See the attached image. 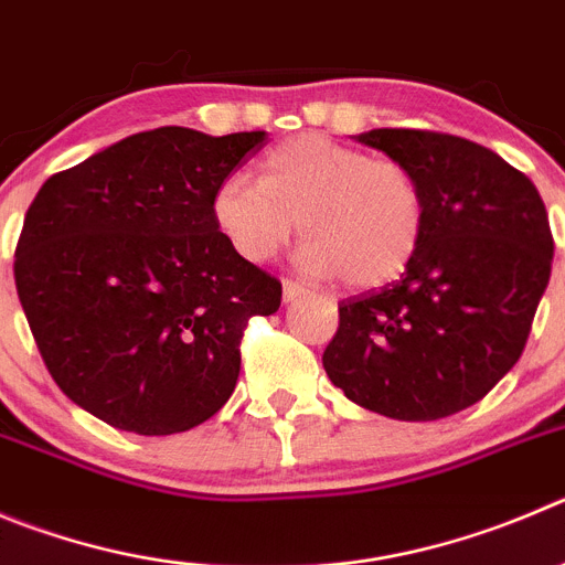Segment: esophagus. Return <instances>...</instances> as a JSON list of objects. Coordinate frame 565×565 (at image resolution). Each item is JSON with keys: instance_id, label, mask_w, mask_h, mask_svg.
<instances>
[{"instance_id": "34e87169", "label": "esophagus", "mask_w": 565, "mask_h": 565, "mask_svg": "<svg viewBox=\"0 0 565 565\" xmlns=\"http://www.w3.org/2000/svg\"><path fill=\"white\" fill-rule=\"evenodd\" d=\"M309 289L303 287L300 281H295V278H284V300H295L300 298V295H307Z\"/></svg>"}]
</instances>
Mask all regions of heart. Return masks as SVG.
I'll list each match as a JSON object with an SVG mask.
<instances>
[{
  "mask_svg": "<svg viewBox=\"0 0 565 565\" xmlns=\"http://www.w3.org/2000/svg\"><path fill=\"white\" fill-rule=\"evenodd\" d=\"M214 223L247 262H270L295 231L307 236L300 265L379 287L402 276L426 234L424 183L402 158H373L323 134H300L273 147L262 178L234 172L211 200Z\"/></svg>",
  "mask_w": 565,
  "mask_h": 565,
  "instance_id": "b5f03b06",
  "label": "heart"
}]
</instances>
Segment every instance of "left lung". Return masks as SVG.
<instances>
[{
	"instance_id": "8db88e82",
	"label": "left lung",
	"mask_w": 565,
	"mask_h": 565,
	"mask_svg": "<svg viewBox=\"0 0 565 565\" xmlns=\"http://www.w3.org/2000/svg\"><path fill=\"white\" fill-rule=\"evenodd\" d=\"M356 139L418 172L429 217L398 281L340 300L323 367L371 413L449 418L482 402L524 351L555 253L546 205L477 141L415 128Z\"/></svg>"
}]
</instances>
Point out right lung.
Instances as JSON below:
<instances>
[{"mask_svg":"<svg viewBox=\"0 0 565 565\" xmlns=\"http://www.w3.org/2000/svg\"><path fill=\"white\" fill-rule=\"evenodd\" d=\"M265 141L170 125L39 189L15 292L50 376L94 418L175 435L231 398L247 320L281 307V281L231 247L211 200Z\"/></svg>","mask_w":565,"mask_h":565,"instance_id":"add662e5","label":"right lung"}]
</instances>
